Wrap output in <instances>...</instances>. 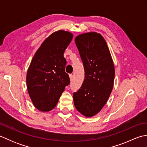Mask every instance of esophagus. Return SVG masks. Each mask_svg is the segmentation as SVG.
I'll return each instance as SVG.
<instances>
[{
  "mask_svg": "<svg viewBox=\"0 0 147 147\" xmlns=\"http://www.w3.org/2000/svg\"><path fill=\"white\" fill-rule=\"evenodd\" d=\"M69 78H70V80L72 81L73 80V75L72 74H69Z\"/></svg>",
  "mask_w": 147,
  "mask_h": 147,
  "instance_id": "1",
  "label": "esophagus"
}]
</instances>
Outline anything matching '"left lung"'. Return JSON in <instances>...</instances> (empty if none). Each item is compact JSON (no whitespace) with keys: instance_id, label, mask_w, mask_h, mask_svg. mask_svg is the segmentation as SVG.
I'll return each instance as SVG.
<instances>
[{"instance_id":"obj_1","label":"left lung","mask_w":147,"mask_h":147,"mask_svg":"<svg viewBox=\"0 0 147 147\" xmlns=\"http://www.w3.org/2000/svg\"><path fill=\"white\" fill-rule=\"evenodd\" d=\"M76 45L85 69L82 86L73 93L74 104L81 114L92 117L100 111L113 88L115 70L103 36L90 32L77 36Z\"/></svg>"}]
</instances>
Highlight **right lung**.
<instances>
[{
    "mask_svg": "<svg viewBox=\"0 0 147 147\" xmlns=\"http://www.w3.org/2000/svg\"><path fill=\"white\" fill-rule=\"evenodd\" d=\"M72 39L69 32H54L43 42L31 62L26 76L27 88L33 105L40 111L54 109L65 87L69 85L64 52Z\"/></svg>",
    "mask_w": 147,
    "mask_h": 147,
    "instance_id": "add662e5",
    "label": "right lung"
}]
</instances>
